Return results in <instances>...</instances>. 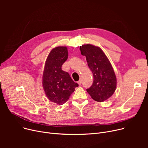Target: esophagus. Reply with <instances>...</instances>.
<instances>
[{"instance_id": "obj_1", "label": "esophagus", "mask_w": 148, "mask_h": 148, "mask_svg": "<svg viewBox=\"0 0 148 148\" xmlns=\"http://www.w3.org/2000/svg\"><path fill=\"white\" fill-rule=\"evenodd\" d=\"M77 83H78V84H82V79L79 80L78 82H77Z\"/></svg>"}]
</instances>
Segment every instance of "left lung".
I'll return each mask as SVG.
<instances>
[{"instance_id":"8db88e82","label":"left lung","mask_w":148,"mask_h":148,"mask_svg":"<svg viewBox=\"0 0 148 148\" xmlns=\"http://www.w3.org/2000/svg\"><path fill=\"white\" fill-rule=\"evenodd\" d=\"M81 54L86 58L94 81L86 90L91 98L98 102L109 98L116 88V77L113 67L103 51L99 47L84 44L80 47Z\"/></svg>"}]
</instances>
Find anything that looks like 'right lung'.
Returning a JSON list of instances; mask_svg holds the SVG:
<instances>
[{
    "instance_id": "1",
    "label": "right lung",
    "mask_w": 148,
    "mask_h": 148,
    "mask_svg": "<svg viewBox=\"0 0 148 148\" xmlns=\"http://www.w3.org/2000/svg\"><path fill=\"white\" fill-rule=\"evenodd\" d=\"M68 57L66 47H56L46 59L42 75V86L50 101L59 105L65 103L79 84L62 69Z\"/></svg>"
}]
</instances>
